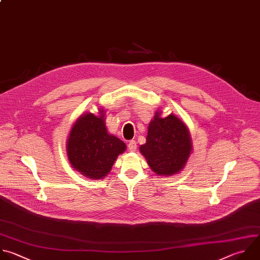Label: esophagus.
Masks as SVG:
<instances>
[{
	"label": "esophagus",
	"mask_w": 260,
	"mask_h": 260,
	"mask_svg": "<svg viewBox=\"0 0 260 260\" xmlns=\"http://www.w3.org/2000/svg\"><path fill=\"white\" fill-rule=\"evenodd\" d=\"M127 148H128V150L132 151V152L136 151V150H137V143H136V141H134V140L129 141V143L127 144Z\"/></svg>",
	"instance_id": "1"
}]
</instances>
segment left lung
<instances>
[{
  "instance_id": "1",
  "label": "left lung",
  "mask_w": 260,
  "mask_h": 260,
  "mask_svg": "<svg viewBox=\"0 0 260 260\" xmlns=\"http://www.w3.org/2000/svg\"><path fill=\"white\" fill-rule=\"evenodd\" d=\"M192 150L189 131L176 115L160 117L156 112L148 127L146 144L140 147L141 153L155 174L171 176L184 168Z\"/></svg>"
}]
</instances>
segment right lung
Here are the masks:
<instances>
[{"label":"right lung","mask_w":260,"mask_h":260,"mask_svg":"<svg viewBox=\"0 0 260 260\" xmlns=\"http://www.w3.org/2000/svg\"><path fill=\"white\" fill-rule=\"evenodd\" d=\"M86 113L80 116L70 131L67 155L81 175L93 180L104 178L111 170L117 156L125 150V144L107 133L104 114Z\"/></svg>","instance_id":"right-lung-1"}]
</instances>
